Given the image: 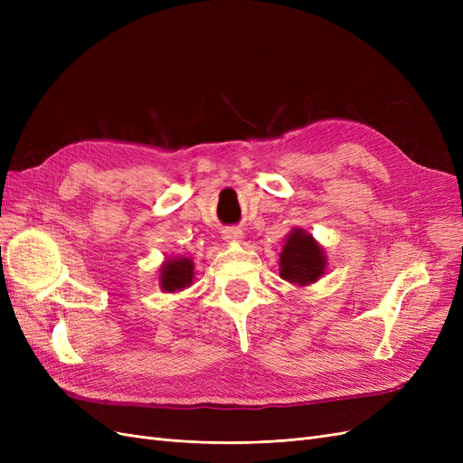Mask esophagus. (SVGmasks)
Returning <instances> with one entry per match:
<instances>
[{
  "instance_id": "1",
  "label": "esophagus",
  "mask_w": 463,
  "mask_h": 463,
  "mask_svg": "<svg viewBox=\"0 0 463 463\" xmlns=\"http://www.w3.org/2000/svg\"><path fill=\"white\" fill-rule=\"evenodd\" d=\"M223 240H226V241H241L243 232L240 228H228L226 232H223Z\"/></svg>"
}]
</instances>
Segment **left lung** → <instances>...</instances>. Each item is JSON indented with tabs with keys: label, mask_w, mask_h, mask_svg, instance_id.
<instances>
[{
	"label": "left lung",
	"mask_w": 463,
	"mask_h": 463,
	"mask_svg": "<svg viewBox=\"0 0 463 463\" xmlns=\"http://www.w3.org/2000/svg\"><path fill=\"white\" fill-rule=\"evenodd\" d=\"M326 259L318 243L301 230L291 232L279 253V276L296 286L313 284L325 274Z\"/></svg>",
	"instance_id": "8db88e82"
}]
</instances>
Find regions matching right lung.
Returning <instances> with one entry per match:
<instances>
[{"instance_id":"obj_1","label":"right lung","mask_w":463,"mask_h":463,"mask_svg":"<svg viewBox=\"0 0 463 463\" xmlns=\"http://www.w3.org/2000/svg\"><path fill=\"white\" fill-rule=\"evenodd\" d=\"M193 282V262L189 259L167 260L160 274V286L165 291H179L189 288Z\"/></svg>"}]
</instances>
